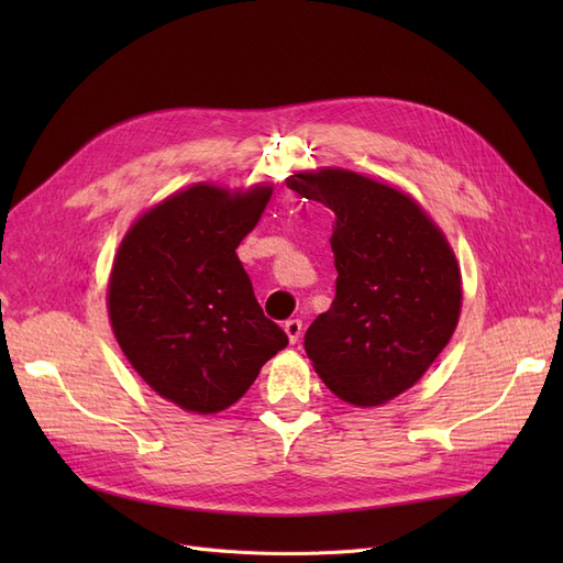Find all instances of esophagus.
I'll use <instances>...</instances> for the list:
<instances>
[{
    "instance_id": "34e87169",
    "label": "esophagus",
    "mask_w": 563,
    "mask_h": 563,
    "mask_svg": "<svg viewBox=\"0 0 563 563\" xmlns=\"http://www.w3.org/2000/svg\"><path fill=\"white\" fill-rule=\"evenodd\" d=\"M284 331H286V335H288V340H291V343H298V338L302 333V321L300 319H286Z\"/></svg>"
}]
</instances>
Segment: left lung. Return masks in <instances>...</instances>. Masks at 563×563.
<instances>
[{"instance_id":"1","label":"left lung","mask_w":563,"mask_h":563,"mask_svg":"<svg viewBox=\"0 0 563 563\" xmlns=\"http://www.w3.org/2000/svg\"><path fill=\"white\" fill-rule=\"evenodd\" d=\"M286 185L335 213V298L305 333V352L343 401L395 399L455 331L463 291L449 242L411 197L360 174L321 168Z\"/></svg>"}]
</instances>
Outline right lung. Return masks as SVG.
<instances>
[{
  "mask_svg": "<svg viewBox=\"0 0 563 563\" xmlns=\"http://www.w3.org/2000/svg\"><path fill=\"white\" fill-rule=\"evenodd\" d=\"M272 187L195 185L147 211L119 246L108 305L119 347L159 397L216 413L244 397L288 345L263 314L236 246Z\"/></svg>",
  "mask_w": 563,
  "mask_h": 563,
  "instance_id": "add662e5",
  "label": "right lung"
}]
</instances>
